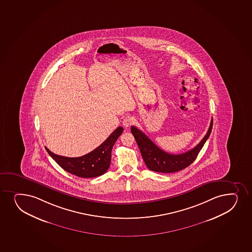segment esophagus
Masks as SVG:
<instances>
[{
    "instance_id": "obj_1",
    "label": "esophagus",
    "mask_w": 252,
    "mask_h": 252,
    "mask_svg": "<svg viewBox=\"0 0 252 252\" xmlns=\"http://www.w3.org/2000/svg\"><path fill=\"white\" fill-rule=\"evenodd\" d=\"M135 121V119H133V117L131 116H127L126 117L124 121H123V125L125 127H128L130 125H133V123Z\"/></svg>"
}]
</instances>
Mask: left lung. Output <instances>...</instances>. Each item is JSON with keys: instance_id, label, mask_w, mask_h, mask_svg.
<instances>
[{"instance_id": "obj_1", "label": "left lung", "mask_w": 252, "mask_h": 252, "mask_svg": "<svg viewBox=\"0 0 252 252\" xmlns=\"http://www.w3.org/2000/svg\"><path fill=\"white\" fill-rule=\"evenodd\" d=\"M213 119L205 136L193 149L179 155H172L162 151L145 133L134 126H131V132L136 140L145 165L151 171L171 173L188 167L196 159L197 155L211 133Z\"/></svg>"}]
</instances>
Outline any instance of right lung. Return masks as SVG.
<instances>
[{
  "label": "right lung",
  "mask_w": 252,
  "mask_h": 252,
  "mask_svg": "<svg viewBox=\"0 0 252 252\" xmlns=\"http://www.w3.org/2000/svg\"><path fill=\"white\" fill-rule=\"evenodd\" d=\"M123 131V127H118L98 147L81 157H62L53 153L48 148L45 147V150L56 163L67 172L83 178L99 177L103 175L109 168L112 149Z\"/></svg>",
  "instance_id": "right-lung-1"
}]
</instances>
